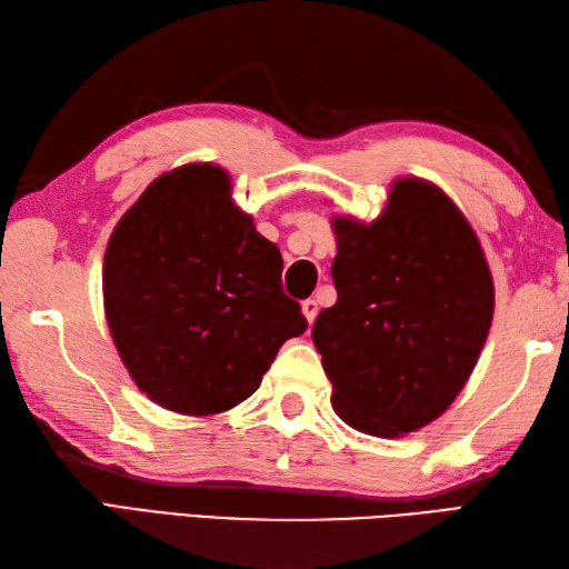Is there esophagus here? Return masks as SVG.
<instances>
[{"instance_id":"34e87169","label":"esophagus","mask_w":569,"mask_h":569,"mask_svg":"<svg viewBox=\"0 0 569 569\" xmlns=\"http://www.w3.org/2000/svg\"><path fill=\"white\" fill-rule=\"evenodd\" d=\"M300 312H303V318L308 320V325L316 322L318 318V303L316 300H303V306H300Z\"/></svg>"}]
</instances>
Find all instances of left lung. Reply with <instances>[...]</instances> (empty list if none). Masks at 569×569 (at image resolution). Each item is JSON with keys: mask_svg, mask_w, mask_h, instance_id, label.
Returning a JSON list of instances; mask_svg holds the SVG:
<instances>
[{"mask_svg": "<svg viewBox=\"0 0 569 569\" xmlns=\"http://www.w3.org/2000/svg\"><path fill=\"white\" fill-rule=\"evenodd\" d=\"M337 303L312 325L349 428L403 438L452 406L493 318V276L465 212L426 178H396L377 220L335 214Z\"/></svg>", "mask_w": 569, "mask_h": 569, "instance_id": "left-lung-1", "label": "left lung"}]
</instances>
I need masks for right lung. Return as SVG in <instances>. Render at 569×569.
I'll return each mask as SVG.
<instances>
[{"label":"right lung","mask_w":569,"mask_h":569,"mask_svg":"<svg viewBox=\"0 0 569 569\" xmlns=\"http://www.w3.org/2000/svg\"><path fill=\"white\" fill-rule=\"evenodd\" d=\"M281 251L232 200L222 166L166 171L112 229L104 318L131 381L180 416H220L259 389L308 322L281 291Z\"/></svg>","instance_id":"right-lung-1"}]
</instances>
